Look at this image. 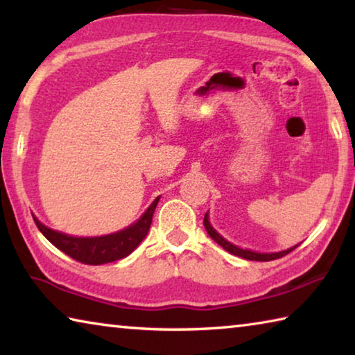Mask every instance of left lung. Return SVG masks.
I'll return each instance as SVG.
<instances>
[{"label": "left lung", "instance_id": "1", "mask_svg": "<svg viewBox=\"0 0 355 355\" xmlns=\"http://www.w3.org/2000/svg\"><path fill=\"white\" fill-rule=\"evenodd\" d=\"M203 225H205L208 235L211 236L216 243H218L220 248H224L227 252H230V254L236 255V257H241V258H245V260H254V261H271V260H277V258H282L285 257L286 254H290V252H293L294 249L297 248V245H294V248H290L286 250H282V252H274V254H260V252H254V250H249V249H241L238 248V245L228 243L225 238H222L218 232L214 230V228L211 227V224H209L208 220V213L205 214V218H203Z\"/></svg>", "mask_w": 355, "mask_h": 355}]
</instances>
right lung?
<instances>
[{
    "label": "right lung",
    "mask_w": 355,
    "mask_h": 355,
    "mask_svg": "<svg viewBox=\"0 0 355 355\" xmlns=\"http://www.w3.org/2000/svg\"><path fill=\"white\" fill-rule=\"evenodd\" d=\"M158 200L159 197H156L152 205L147 208V211L144 213L141 216V219L135 222V224L123 228V230L105 236H70L65 235V233L51 230V228L42 224L35 216H33V218L35 225H37V228L42 232V235L55 245V248L62 250L64 254H67L76 261L97 266V264L111 263L120 260V258H125L141 244L142 239L146 238L148 233Z\"/></svg>",
    "instance_id": "right-lung-1"
}]
</instances>
